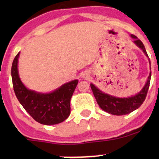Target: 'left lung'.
<instances>
[{
    "instance_id": "1",
    "label": "left lung",
    "mask_w": 159,
    "mask_h": 159,
    "mask_svg": "<svg viewBox=\"0 0 159 159\" xmlns=\"http://www.w3.org/2000/svg\"><path fill=\"white\" fill-rule=\"evenodd\" d=\"M131 38H134V44L139 46L144 51L145 55L148 57L143 43L140 40L138 39L137 37L134 36V35L131 34ZM150 80L151 73L149 75L146 84L144 86L142 91L134 96L127 98H115L109 95V94H105V93H103L100 90L98 89L92 84H91V88L94 98L97 101V103L98 104V105L102 110L108 112V113L111 114V115H123L131 113L133 111L139 108L142 105L145 98H146L147 93H148Z\"/></svg>"
}]
</instances>
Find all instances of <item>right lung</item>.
<instances>
[{"mask_svg":"<svg viewBox=\"0 0 159 159\" xmlns=\"http://www.w3.org/2000/svg\"><path fill=\"white\" fill-rule=\"evenodd\" d=\"M20 52L15 56L11 67L13 88L16 97L27 112L38 122L50 125L62 122L70 113V102L78 80L63 84L49 94H41L26 89L22 84L17 70Z\"/></svg>","mask_w":159,"mask_h":159,"instance_id":"obj_1","label":"right lung"}]
</instances>
